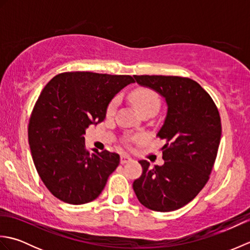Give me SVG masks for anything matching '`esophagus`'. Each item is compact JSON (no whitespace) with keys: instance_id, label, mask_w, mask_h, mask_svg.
<instances>
[{"instance_id":"esophagus-1","label":"esophagus","mask_w":250,"mask_h":250,"mask_svg":"<svg viewBox=\"0 0 250 250\" xmlns=\"http://www.w3.org/2000/svg\"><path fill=\"white\" fill-rule=\"evenodd\" d=\"M132 159L128 156V155H122L120 157V163L121 164H125V163H128V162H131Z\"/></svg>"}]
</instances>
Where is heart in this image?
<instances>
[{
  "label": "heart",
  "mask_w": 250,
  "mask_h": 250,
  "mask_svg": "<svg viewBox=\"0 0 250 250\" xmlns=\"http://www.w3.org/2000/svg\"><path fill=\"white\" fill-rule=\"evenodd\" d=\"M131 102L133 103L135 108L140 111L141 114L145 113L147 110L155 109L158 111L159 107H160V98L159 94L150 88H136L132 91L129 95ZM117 105V99H113L109 102L107 106V114L110 115L116 108Z\"/></svg>",
  "instance_id": "b5f03b06"
}]
</instances>
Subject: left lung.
I'll return each instance as SVG.
<instances>
[{"label":"left lung","mask_w":250,"mask_h":250,"mask_svg":"<svg viewBox=\"0 0 250 250\" xmlns=\"http://www.w3.org/2000/svg\"><path fill=\"white\" fill-rule=\"evenodd\" d=\"M134 78L160 93L167 104V118L157 134L166 140L164 164L151 167L141 160L143 173L134 180V192L151 210H176L192 201L209 179L221 137L219 111L193 79L162 75Z\"/></svg>","instance_id":"1"}]
</instances>
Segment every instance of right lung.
I'll return each instance as SVG.
<instances>
[{
    "mask_svg": "<svg viewBox=\"0 0 250 250\" xmlns=\"http://www.w3.org/2000/svg\"><path fill=\"white\" fill-rule=\"evenodd\" d=\"M130 75L92 72L58 74L32 110L28 136L34 166L52 195L79 205L97 199L118 167V153L90 151L86 129L105 118L117 92L133 83Z\"/></svg>",
    "mask_w": 250,
    "mask_h": 250,
    "instance_id": "add662e5",
    "label": "right lung"
}]
</instances>
